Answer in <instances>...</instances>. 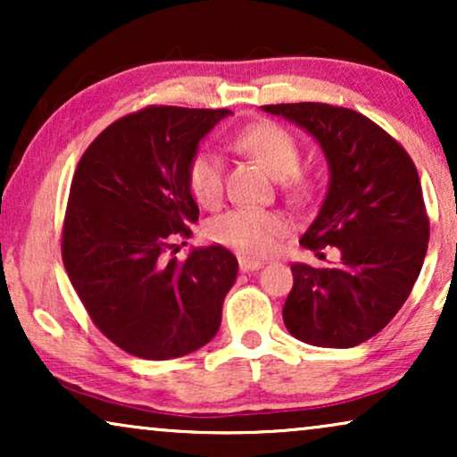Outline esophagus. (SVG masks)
<instances>
[{
    "mask_svg": "<svg viewBox=\"0 0 457 457\" xmlns=\"http://www.w3.org/2000/svg\"><path fill=\"white\" fill-rule=\"evenodd\" d=\"M264 266V262L260 260H252V258H245V255H239V268L241 272H249V270H258V268Z\"/></svg>",
    "mask_w": 457,
    "mask_h": 457,
    "instance_id": "esophagus-1",
    "label": "esophagus"
}]
</instances>
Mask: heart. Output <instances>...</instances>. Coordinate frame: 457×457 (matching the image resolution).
<instances>
[{
	"instance_id": "1",
	"label": "heart",
	"mask_w": 457,
	"mask_h": 457,
	"mask_svg": "<svg viewBox=\"0 0 457 457\" xmlns=\"http://www.w3.org/2000/svg\"><path fill=\"white\" fill-rule=\"evenodd\" d=\"M243 152L258 162L270 177L278 179L287 195L297 204H308L320 189V177L303 168L302 143L278 122L262 120L241 129L235 139ZM187 187L204 208H216L224 191V164L212 149H199L187 164ZM287 220L272 210L235 208L212 218L205 233L214 243L233 247L245 255H264L285 233Z\"/></svg>"
}]
</instances>
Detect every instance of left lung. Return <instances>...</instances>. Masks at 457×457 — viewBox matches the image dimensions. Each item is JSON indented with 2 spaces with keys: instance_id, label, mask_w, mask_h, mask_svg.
Returning a JSON list of instances; mask_svg holds the SVG:
<instances>
[{
  "instance_id": "1",
  "label": "left lung",
  "mask_w": 457,
  "mask_h": 457,
  "mask_svg": "<svg viewBox=\"0 0 457 457\" xmlns=\"http://www.w3.org/2000/svg\"><path fill=\"white\" fill-rule=\"evenodd\" d=\"M316 137L330 185L299 245L337 264H291L283 320L316 347H355L380 333L410 297L428 247L430 224L408 152L360 112L302 102L262 105Z\"/></svg>"
}]
</instances>
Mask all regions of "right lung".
<instances>
[{
  "label": "right lung",
  "instance_id": "1",
  "mask_svg": "<svg viewBox=\"0 0 457 457\" xmlns=\"http://www.w3.org/2000/svg\"><path fill=\"white\" fill-rule=\"evenodd\" d=\"M228 114L147 105L104 129L74 170L62 262L93 324L137 358H180L220 327L237 258L222 245L172 253L199 218L187 164Z\"/></svg>",
  "mask_w": 457,
  "mask_h": 457
}]
</instances>
